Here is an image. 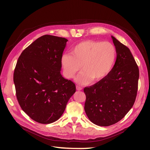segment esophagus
I'll use <instances>...</instances> for the list:
<instances>
[{"label":"esophagus","mask_w":150,"mask_h":150,"mask_svg":"<svg viewBox=\"0 0 150 150\" xmlns=\"http://www.w3.org/2000/svg\"><path fill=\"white\" fill-rule=\"evenodd\" d=\"M76 89L78 91H81L83 89V88L81 87V86H76Z\"/></svg>","instance_id":"34e87169"}]
</instances>
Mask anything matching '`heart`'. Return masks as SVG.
Here are the masks:
<instances>
[{
	"label": "heart",
	"instance_id": "heart-1",
	"mask_svg": "<svg viewBox=\"0 0 150 150\" xmlns=\"http://www.w3.org/2000/svg\"><path fill=\"white\" fill-rule=\"evenodd\" d=\"M116 59V49L110 42L88 40L77 44L72 54H64L61 62L64 76L73 78L83 67L76 79L79 84H86L92 80L101 81L110 74Z\"/></svg>",
	"mask_w": 150,
	"mask_h": 150
}]
</instances>
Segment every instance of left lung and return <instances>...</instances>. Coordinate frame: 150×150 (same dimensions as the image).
<instances>
[{
    "mask_svg": "<svg viewBox=\"0 0 150 150\" xmlns=\"http://www.w3.org/2000/svg\"><path fill=\"white\" fill-rule=\"evenodd\" d=\"M117 57L105 78L85 88L84 110L89 120L100 126L120 121L133 107L137 98L139 69L129 49L112 37Z\"/></svg>",
    "mask_w": 150,
    "mask_h": 150,
    "instance_id": "left-lung-1",
    "label": "left lung"
}]
</instances>
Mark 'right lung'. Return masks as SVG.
Wrapping results in <instances>:
<instances>
[{
	"mask_svg": "<svg viewBox=\"0 0 150 150\" xmlns=\"http://www.w3.org/2000/svg\"><path fill=\"white\" fill-rule=\"evenodd\" d=\"M67 40L44 35L22 52L13 72L17 101L32 120L41 124L57 121L76 85L61 74V59Z\"/></svg>",
	"mask_w": 150,
	"mask_h": 150,
	"instance_id": "1",
	"label": "right lung"
}]
</instances>
